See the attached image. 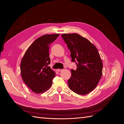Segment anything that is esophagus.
Wrapping results in <instances>:
<instances>
[{
  "mask_svg": "<svg viewBox=\"0 0 124 124\" xmlns=\"http://www.w3.org/2000/svg\"><path fill=\"white\" fill-rule=\"evenodd\" d=\"M57 71H58V72H61V71H62V69H57Z\"/></svg>",
  "mask_w": 124,
  "mask_h": 124,
  "instance_id": "obj_1",
  "label": "esophagus"
}]
</instances>
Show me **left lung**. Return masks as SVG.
Listing matches in <instances>:
<instances>
[{"label":"left lung","instance_id":"1","mask_svg":"<svg viewBox=\"0 0 124 124\" xmlns=\"http://www.w3.org/2000/svg\"><path fill=\"white\" fill-rule=\"evenodd\" d=\"M71 52L77 69H71L69 87L78 95L89 93L98 84L102 74L103 64L98 50L90 41L77 33L62 35Z\"/></svg>","mask_w":124,"mask_h":124}]
</instances>
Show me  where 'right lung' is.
Returning a JSON list of instances; mask_svg holds the SVG:
<instances>
[{
    "mask_svg": "<svg viewBox=\"0 0 124 124\" xmlns=\"http://www.w3.org/2000/svg\"><path fill=\"white\" fill-rule=\"evenodd\" d=\"M59 34L45 35L33 42L22 59L21 76L25 84L37 93H42L49 89L55 72L49 65V48L51 43Z\"/></svg>",
    "mask_w": 124,
    "mask_h": 124,
    "instance_id": "obj_1",
    "label": "right lung"
}]
</instances>
